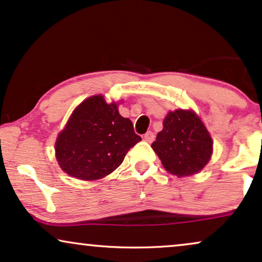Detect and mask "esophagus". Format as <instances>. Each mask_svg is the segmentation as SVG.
Segmentation results:
<instances>
[{"instance_id": "1", "label": "esophagus", "mask_w": 262, "mask_h": 262, "mask_svg": "<svg viewBox=\"0 0 262 262\" xmlns=\"http://www.w3.org/2000/svg\"><path fill=\"white\" fill-rule=\"evenodd\" d=\"M144 140L147 141V142H152L155 140V134L152 133V132H147V133H145L144 135Z\"/></svg>"}]
</instances>
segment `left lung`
I'll return each mask as SVG.
<instances>
[{
    "instance_id": "8db88e82",
    "label": "left lung",
    "mask_w": 262,
    "mask_h": 262,
    "mask_svg": "<svg viewBox=\"0 0 262 262\" xmlns=\"http://www.w3.org/2000/svg\"><path fill=\"white\" fill-rule=\"evenodd\" d=\"M152 148L169 173L186 177L202 170L209 162L213 141L193 111L175 110L164 118Z\"/></svg>"
}]
</instances>
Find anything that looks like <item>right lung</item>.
I'll use <instances>...</instances> for the list:
<instances>
[{
  "label": "right lung",
  "instance_id": "obj_1",
  "mask_svg": "<svg viewBox=\"0 0 262 262\" xmlns=\"http://www.w3.org/2000/svg\"><path fill=\"white\" fill-rule=\"evenodd\" d=\"M140 140L115 102L106 104L101 95H94L71 115L55 142V155L65 173L98 180L120 167L129 148Z\"/></svg>",
  "mask_w": 262,
  "mask_h": 262
}]
</instances>
